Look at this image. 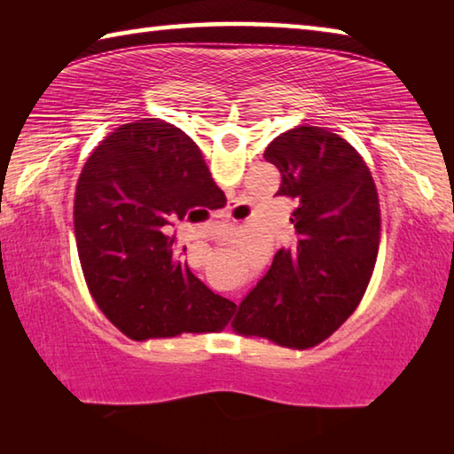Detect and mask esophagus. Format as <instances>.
Listing matches in <instances>:
<instances>
[{
  "label": "esophagus",
  "mask_w": 454,
  "mask_h": 454,
  "mask_svg": "<svg viewBox=\"0 0 454 454\" xmlns=\"http://www.w3.org/2000/svg\"><path fill=\"white\" fill-rule=\"evenodd\" d=\"M228 216H230V212H228V210H226V212H220V214H218V218H228Z\"/></svg>",
  "instance_id": "1"
}]
</instances>
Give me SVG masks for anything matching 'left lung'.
I'll return each instance as SVG.
<instances>
[{
    "label": "left lung",
    "mask_w": 454,
    "mask_h": 454,
    "mask_svg": "<svg viewBox=\"0 0 454 454\" xmlns=\"http://www.w3.org/2000/svg\"><path fill=\"white\" fill-rule=\"evenodd\" d=\"M264 158L282 176L276 194L296 202V244L276 252L240 302L234 328L310 348L363 301L379 254V194L360 153L325 128H292L268 144Z\"/></svg>",
    "instance_id": "1"
}]
</instances>
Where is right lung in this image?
Listing matches in <instances>:
<instances>
[{"mask_svg": "<svg viewBox=\"0 0 454 454\" xmlns=\"http://www.w3.org/2000/svg\"><path fill=\"white\" fill-rule=\"evenodd\" d=\"M210 186L194 140L158 118L114 129L83 166L74 200L83 278L134 340L218 333L232 318L236 304L196 278L176 248L174 226L204 210Z\"/></svg>", "mask_w": 454, "mask_h": 454, "instance_id": "obj_1", "label": "right lung"}]
</instances>
